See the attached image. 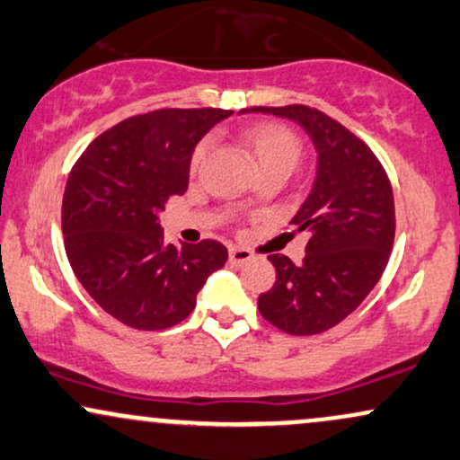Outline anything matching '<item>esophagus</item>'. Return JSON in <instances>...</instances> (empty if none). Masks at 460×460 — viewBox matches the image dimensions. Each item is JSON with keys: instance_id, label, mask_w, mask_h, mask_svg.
Instances as JSON below:
<instances>
[{"instance_id": "1", "label": "esophagus", "mask_w": 460, "mask_h": 460, "mask_svg": "<svg viewBox=\"0 0 460 460\" xmlns=\"http://www.w3.org/2000/svg\"><path fill=\"white\" fill-rule=\"evenodd\" d=\"M252 252L248 248H240V246H231L229 248V261L234 265H244L246 261H251Z\"/></svg>"}]
</instances>
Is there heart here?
<instances>
[{
	"label": "heart",
	"instance_id": "b5f03b06",
	"mask_svg": "<svg viewBox=\"0 0 460 460\" xmlns=\"http://www.w3.org/2000/svg\"><path fill=\"white\" fill-rule=\"evenodd\" d=\"M242 139L257 160L259 169H285L287 173L296 167L302 156V141L289 126L276 121H254L242 130ZM209 152V141H201L190 156V169L197 171Z\"/></svg>",
	"mask_w": 460,
	"mask_h": 460
}]
</instances>
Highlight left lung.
Segmentation results:
<instances>
[{"mask_svg": "<svg viewBox=\"0 0 460 460\" xmlns=\"http://www.w3.org/2000/svg\"><path fill=\"white\" fill-rule=\"evenodd\" d=\"M252 111L297 121L317 149V180L291 220L308 234L306 254L300 265L270 254L276 283L259 296V313L287 334H321L356 311L388 265L396 231L392 184L373 149L323 111Z\"/></svg>", "mask_w": 460, "mask_h": 460, "instance_id": "1", "label": "left lung"}]
</instances>
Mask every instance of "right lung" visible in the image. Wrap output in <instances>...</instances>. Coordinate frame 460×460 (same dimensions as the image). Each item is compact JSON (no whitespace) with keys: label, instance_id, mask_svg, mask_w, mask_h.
I'll use <instances>...</instances> for the list:
<instances>
[{"label":"right lung","instance_id":"add662e5","mask_svg":"<svg viewBox=\"0 0 460 460\" xmlns=\"http://www.w3.org/2000/svg\"><path fill=\"white\" fill-rule=\"evenodd\" d=\"M225 109H156L96 137L72 167L62 203L72 272L111 317L167 330L192 313L208 276L226 261L216 240L164 242L158 214L184 195L195 146Z\"/></svg>","mask_w":460,"mask_h":460}]
</instances>
